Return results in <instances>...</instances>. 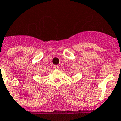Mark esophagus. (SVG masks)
<instances>
[{
	"label": "esophagus",
	"mask_w": 121,
	"mask_h": 121,
	"mask_svg": "<svg viewBox=\"0 0 121 121\" xmlns=\"http://www.w3.org/2000/svg\"><path fill=\"white\" fill-rule=\"evenodd\" d=\"M53 68L54 69H55V70H57V69H59V65H54Z\"/></svg>",
	"instance_id": "obj_1"
}]
</instances>
